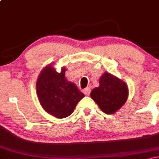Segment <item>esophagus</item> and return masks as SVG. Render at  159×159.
Wrapping results in <instances>:
<instances>
[{"label":"esophagus","mask_w":159,"mask_h":159,"mask_svg":"<svg viewBox=\"0 0 159 159\" xmlns=\"http://www.w3.org/2000/svg\"><path fill=\"white\" fill-rule=\"evenodd\" d=\"M83 92H84V93L86 95V96H89V95H90V88H89V87H87V88L84 89Z\"/></svg>","instance_id":"esophagus-1"}]
</instances>
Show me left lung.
Wrapping results in <instances>:
<instances>
[{"label": "left lung", "mask_w": 159, "mask_h": 159, "mask_svg": "<svg viewBox=\"0 0 159 159\" xmlns=\"http://www.w3.org/2000/svg\"><path fill=\"white\" fill-rule=\"evenodd\" d=\"M128 96L129 89L126 84L107 72L99 78V86L90 93V97L107 114H114L121 108Z\"/></svg>", "instance_id": "left-lung-1"}]
</instances>
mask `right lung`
<instances>
[{
	"label": "right lung",
	"instance_id": "1",
	"mask_svg": "<svg viewBox=\"0 0 159 159\" xmlns=\"http://www.w3.org/2000/svg\"><path fill=\"white\" fill-rule=\"evenodd\" d=\"M52 64L47 65L40 72L36 81V93L43 108L54 117L62 119L73 113L84 94L66 78L65 66L57 72Z\"/></svg>",
	"mask_w": 159,
	"mask_h": 159
}]
</instances>
